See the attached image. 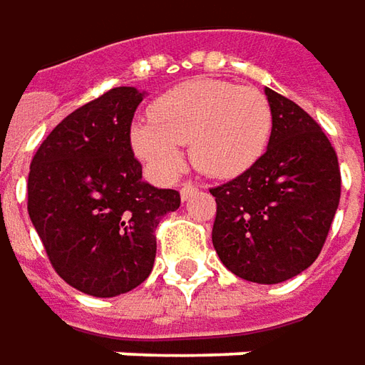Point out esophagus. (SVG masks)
Here are the masks:
<instances>
[{
  "instance_id": "1",
  "label": "esophagus",
  "mask_w": 365,
  "mask_h": 365,
  "mask_svg": "<svg viewBox=\"0 0 365 365\" xmlns=\"http://www.w3.org/2000/svg\"><path fill=\"white\" fill-rule=\"evenodd\" d=\"M197 192V185L192 182H185L182 185V190H180V194H182V200H187V197H192V195Z\"/></svg>"
}]
</instances>
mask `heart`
<instances>
[{
	"label": "heart",
	"instance_id": "1",
	"mask_svg": "<svg viewBox=\"0 0 365 365\" xmlns=\"http://www.w3.org/2000/svg\"><path fill=\"white\" fill-rule=\"evenodd\" d=\"M149 123L131 131L135 153L161 178L183 168L182 145L197 171L234 178L257 163L269 145V98L252 86L195 78L173 86L149 107Z\"/></svg>",
	"mask_w": 365,
	"mask_h": 365
}]
</instances>
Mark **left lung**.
Instances as JSON below:
<instances>
[{"label":"left lung","mask_w":365,"mask_h":365,"mask_svg":"<svg viewBox=\"0 0 365 365\" xmlns=\"http://www.w3.org/2000/svg\"><path fill=\"white\" fill-rule=\"evenodd\" d=\"M269 147L252 168L216 185L212 242L236 277L274 284L309 269L327 240L341 195L337 153L303 108L264 88Z\"/></svg>","instance_id":"1"}]
</instances>
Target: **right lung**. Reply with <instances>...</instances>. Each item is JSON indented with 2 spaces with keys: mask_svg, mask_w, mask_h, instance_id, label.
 Returning a JSON list of instances; mask_svg holds the SVG:
<instances>
[{
  "mask_svg": "<svg viewBox=\"0 0 365 365\" xmlns=\"http://www.w3.org/2000/svg\"><path fill=\"white\" fill-rule=\"evenodd\" d=\"M143 93L117 86L62 119L38 147L28 214L60 279L93 297H117L153 269L161 218L180 192L141 180L131 147Z\"/></svg>",
  "mask_w": 365,
  "mask_h": 365,
  "instance_id": "right-lung-1",
  "label": "right lung"
}]
</instances>
